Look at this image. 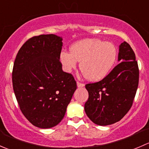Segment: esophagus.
<instances>
[{"instance_id":"obj_1","label":"esophagus","mask_w":149,"mask_h":149,"mask_svg":"<svg viewBox=\"0 0 149 149\" xmlns=\"http://www.w3.org/2000/svg\"><path fill=\"white\" fill-rule=\"evenodd\" d=\"M77 86L79 87V88H81V87L84 86V84L80 83V82H77Z\"/></svg>"}]
</instances>
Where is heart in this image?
<instances>
[{
	"label": "heart",
	"mask_w": 149,
	"mask_h": 149,
	"mask_svg": "<svg viewBox=\"0 0 149 149\" xmlns=\"http://www.w3.org/2000/svg\"><path fill=\"white\" fill-rule=\"evenodd\" d=\"M117 56L118 50L112 43L99 39H86L73 45L70 52L63 51L61 61L67 72L76 68L79 61L84 77L91 81H97L109 74Z\"/></svg>",
	"instance_id": "b5f03b06"
}]
</instances>
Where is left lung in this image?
Returning <instances> with one entry per match:
<instances>
[{
	"label": "left lung",
	"instance_id": "1",
	"mask_svg": "<svg viewBox=\"0 0 149 149\" xmlns=\"http://www.w3.org/2000/svg\"><path fill=\"white\" fill-rule=\"evenodd\" d=\"M120 63L102 81L85 86L88 99L84 105L88 118L99 125L120 121L130 110L139 86L136 55L128 43L119 47Z\"/></svg>",
	"mask_w": 149,
	"mask_h": 149
}]
</instances>
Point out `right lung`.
Listing matches in <instances>:
<instances>
[{"label":"right lung","mask_w":149,"mask_h":149,"mask_svg":"<svg viewBox=\"0 0 149 149\" xmlns=\"http://www.w3.org/2000/svg\"><path fill=\"white\" fill-rule=\"evenodd\" d=\"M62 40L52 34L31 37L13 64V88L21 111L40 128H50L62 120L77 87L73 76L62 70Z\"/></svg>","instance_id":"obj_1"}]
</instances>
